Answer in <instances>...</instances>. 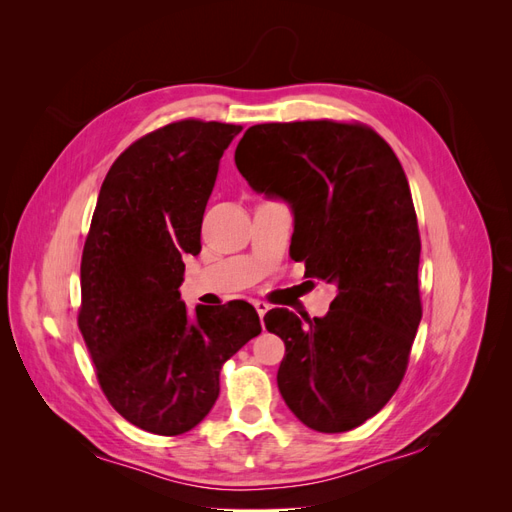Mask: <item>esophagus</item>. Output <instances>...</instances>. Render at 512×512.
I'll use <instances>...</instances> for the list:
<instances>
[{"instance_id":"1","label":"esophagus","mask_w":512,"mask_h":512,"mask_svg":"<svg viewBox=\"0 0 512 512\" xmlns=\"http://www.w3.org/2000/svg\"><path fill=\"white\" fill-rule=\"evenodd\" d=\"M254 307H256V312H258L260 318H265V314L271 309L269 303H265V301H254Z\"/></svg>"}]
</instances>
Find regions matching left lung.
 I'll list each match as a JSON object with an SVG mask.
<instances>
[{"label":"left lung","instance_id":"1","mask_svg":"<svg viewBox=\"0 0 512 512\" xmlns=\"http://www.w3.org/2000/svg\"><path fill=\"white\" fill-rule=\"evenodd\" d=\"M250 188L288 203L290 254L305 275L337 288L329 312L271 309L267 331L286 356L277 386L309 429L363 425L406 374L421 322L418 237L410 185L393 149L359 123H260L235 151Z\"/></svg>","mask_w":512,"mask_h":512}]
</instances>
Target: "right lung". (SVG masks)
Returning a JSON list of instances; mask_svg holds the SVG:
<instances>
[{
	"mask_svg": "<svg viewBox=\"0 0 512 512\" xmlns=\"http://www.w3.org/2000/svg\"><path fill=\"white\" fill-rule=\"evenodd\" d=\"M241 130L185 119L130 145L108 170L85 241L79 329L100 386L126 421L158 436L203 421L222 365L262 331L250 303L190 312L179 292L220 158Z\"/></svg>",
	"mask_w": 512,
	"mask_h": 512,
	"instance_id": "obj_1",
	"label": "right lung"
}]
</instances>
